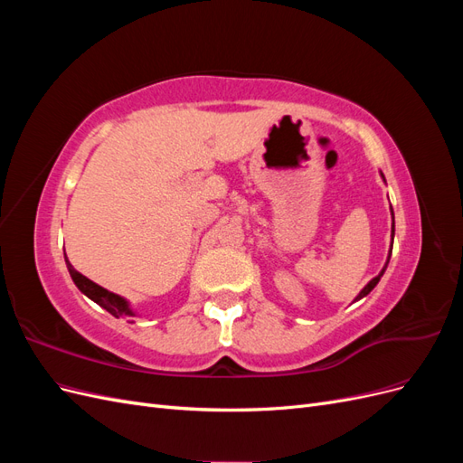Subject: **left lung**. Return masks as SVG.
Instances as JSON below:
<instances>
[{
	"label": "left lung",
	"mask_w": 463,
	"mask_h": 463,
	"mask_svg": "<svg viewBox=\"0 0 463 463\" xmlns=\"http://www.w3.org/2000/svg\"><path fill=\"white\" fill-rule=\"evenodd\" d=\"M381 175H383V172H381ZM383 179H384V175H383ZM390 213H392V241H394V210H392V206H390ZM390 255H392V245H390V250H388V259H386V264H384V269L378 272V276H374L371 282L363 288L361 291H359V296L355 298V301H359V299H363L365 296H369V293L374 289V286L381 282V278H383V274H384V270H386V266H388V260H390Z\"/></svg>",
	"instance_id": "8db88e82"
}]
</instances>
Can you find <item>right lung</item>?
I'll return each mask as SVG.
<instances>
[{
    "instance_id": "add662e5",
    "label": "right lung",
    "mask_w": 463,
    "mask_h": 463,
    "mask_svg": "<svg viewBox=\"0 0 463 463\" xmlns=\"http://www.w3.org/2000/svg\"><path fill=\"white\" fill-rule=\"evenodd\" d=\"M65 264H67L69 274H71V278H73L75 286H77L82 293H85V296H87L89 299H92L94 303L100 305L102 309H106L109 315H114L116 318H121V317H135V311L131 309V305H129L128 299L118 296V293L108 291V289L102 288V286L94 284L92 279H89L87 276H82L80 272H77V270L73 269V264L69 262L67 255H65Z\"/></svg>"
}]
</instances>
